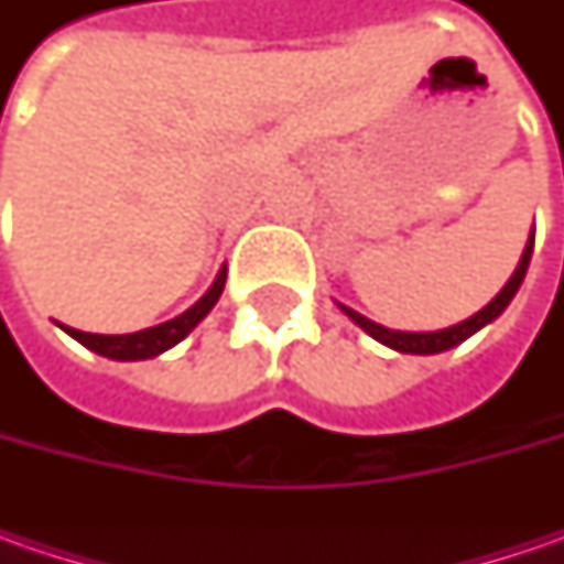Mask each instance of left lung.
Returning a JSON list of instances; mask_svg holds the SVG:
<instances>
[{"label": "left lung", "instance_id": "8db88e82", "mask_svg": "<svg viewBox=\"0 0 564 564\" xmlns=\"http://www.w3.org/2000/svg\"><path fill=\"white\" fill-rule=\"evenodd\" d=\"M531 253L533 235L531 241H528V248H524V253H521V260H518V270L511 272V279L506 282V289L496 294L484 311H477L474 316H467L465 323L448 326V329H436V333H399V329H386V326H379L373 319L360 316L358 311H351V307H345V304H341V311L351 316L367 336H373L377 341H382L386 348H395L401 355H440V351H448V348L462 345L465 338L474 336L477 329H484L487 323H492L496 316L509 307V301L514 297V292L521 289V282H524V272H528V263H531Z\"/></svg>", "mask_w": 564, "mask_h": 564}]
</instances>
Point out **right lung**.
I'll return each instance as SVG.
<instances>
[{"label": "right lung", "mask_w": 564, "mask_h": 564, "mask_svg": "<svg viewBox=\"0 0 564 564\" xmlns=\"http://www.w3.org/2000/svg\"><path fill=\"white\" fill-rule=\"evenodd\" d=\"M226 289V270H219L216 275V282L209 285V292L194 304V307H187L185 314L175 316V319H169V323H160V326H150V329H141V333H128V336H97V333H80V329H68L65 326V333L72 338H77L84 348H90V351H97L102 358H112V360H147V358H156V355H163L169 351L172 345H178L182 338L204 319L209 311H213V304L219 301V294Z\"/></svg>", "instance_id": "add662e5"}]
</instances>
